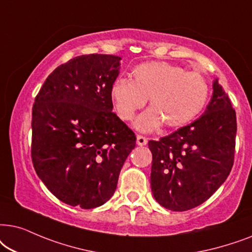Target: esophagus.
I'll list each match as a JSON object with an SVG mask.
<instances>
[{
    "label": "esophagus",
    "instance_id": "34e87169",
    "mask_svg": "<svg viewBox=\"0 0 252 252\" xmlns=\"http://www.w3.org/2000/svg\"><path fill=\"white\" fill-rule=\"evenodd\" d=\"M137 144H138L139 146L146 145V144H147V138H146V137L142 136V135H138V136H137Z\"/></svg>",
    "mask_w": 252,
    "mask_h": 252
}]
</instances>
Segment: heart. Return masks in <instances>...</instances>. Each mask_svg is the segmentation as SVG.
<instances>
[{
    "label": "heart",
    "instance_id": "obj_1",
    "mask_svg": "<svg viewBox=\"0 0 252 252\" xmlns=\"http://www.w3.org/2000/svg\"><path fill=\"white\" fill-rule=\"evenodd\" d=\"M132 77V80L116 79L110 98L123 121H131L149 99L152 108L136 122L140 131H153L162 122L168 128L186 126L202 112L209 96V83L202 73L186 71L167 62L137 65Z\"/></svg>",
    "mask_w": 252,
    "mask_h": 252
}]
</instances>
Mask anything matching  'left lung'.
Wrapping results in <instances>:
<instances>
[{"label":"left lung","mask_w":252,"mask_h":252,"mask_svg":"<svg viewBox=\"0 0 252 252\" xmlns=\"http://www.w3.org/2000/svg\"><path fill=\"white\" fill-rule=\"evenodd\" d=\"M236 113L218 79L199 119L159 140H150L151 189L161 206L188 211L210 198L234 165Z\"/></svg>","instance_id":"obj_1"}]
</instances>
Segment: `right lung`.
<instances>
[{"label":"right lung","instance_id":"obj_1","mask_svg":"<svg viewBox=\"0 0 252 252\" xmlns=\"http://www.w3.org/2000/svg\"><path fill=\"white\" fill-rule=\"evenodd\" d=\"M121 58L90 54L58 66L32 108L33 167L56 198L94 209L115 192L136 136L113 113Z\"/></svg>","mask_w":252,"mask_h":252}]
</instances>
